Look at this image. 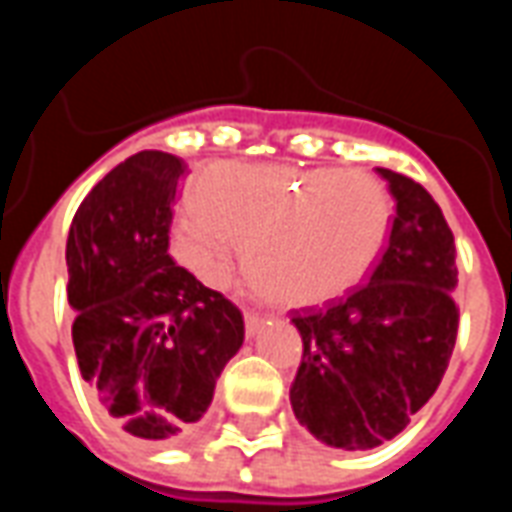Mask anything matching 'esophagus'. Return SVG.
I'll return each instance as SVG.
<instances>
[{"instance_id": "34e87169", "label": "esophagus", "mask_w": 512, "mask_h": 512, "mask_svg": "<svg viewBox=\"0 0 512 512\" xmlns=\"http://www.w3.org/2000/svg\"><path fill=\"white\" fill-rule=\"evenodd\" d=\"M244 323H246V334L252 337V334L260 329V323H263V315H260V312H255V310H246L244 312Z\"/></svg>"}]
</instances>
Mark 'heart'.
I'll return each mask as SVG.
<instances>
[{
    "mask_svg": "<svg viewBox=\"0 0 512 512\" xmlns=\"http://www.w3.org/2000/svg\"><path fill=\"white\" fill-rule=\"evenodd\" d=\"M197 211L169 230V252L224 288L246 244V274L282 307H318L359 288L384 252L392 200L365 169L219 161L191 186Z\"/></svg>",
    "mask_w": 512,
    "mask_h": 512,
    "instance_id": "obj_1",
    "label": "heart"
}]
</instances>
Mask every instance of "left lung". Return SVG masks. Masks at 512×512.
<instances>
[{
	"label": "left lung",
	"instance_id": "1",
	"mask_svg": "<svg viewBox=\"0 0 512 512\" xmlns=\"http://www.w3.org/2000/svg\"><path fill=\"white\" fill-rule=\"evenodd\" d=\"M378 175L395 197L381 260L345 299L293 312L304 354L290 406L337 450L395 439L439 389L458 337L455 241L444 213L417 180L384 167Z\"/></svg>",
	"mask_w": 512,
	"mask_h": 512
}]
</instances>
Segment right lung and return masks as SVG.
<instances>
[{"label":"right lung","instance_id":"obj_1","mask_svg":"<svg viewBox=\"0 0 512 512\" xmlns=\"http://www.w3.org/2000/svg\"><path fill=\"white\" fill-rule=\"evenodd\" d=\"M183 158L142 150L98 180L73 216L68 304L90 395L115 428L167 441L208 411L244 343V315L169 257Z\"/></svg>","mask_w":512,"mask_h":512}]
</instances>
